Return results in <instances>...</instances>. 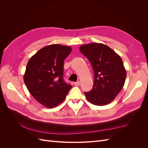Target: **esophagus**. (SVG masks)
<instances>
[{
  "mask_svg": "<svg viewBox=\"0 0 148 148\" xmlns=\"http://www.w3.org/2000/svg\"><path fill=\"white\" fill-rule=\"evenodd\" d=\"M79 84H80V82H77L74 83V85H75V86H78Z\"/></svg>",
  "mask_w": 148,
  "mask_h": 148,
  "instance_id": "esophagus-1",
  "label": "esophagus"
}]
</instances>
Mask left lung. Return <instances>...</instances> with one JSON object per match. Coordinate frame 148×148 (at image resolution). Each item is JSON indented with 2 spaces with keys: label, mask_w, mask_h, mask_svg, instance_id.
<instances>
[{
  "label": "left lung",
  "mask_w": 148,
  "mask_h": 148,
  "mask_svg": "<svg viewBox=\"0 0 148 148\" xmlns=\"http://www.w3.org/2000/svg\"><path fill=\"white\" fill-rule=\"evenodd\" d=\"M95 72L92 90L84 92L89 102L104 106L113 101L122 90L127 77L123 61L112 49L104 44L91 43L79 47Z\"/></svg>",
  "instance_id": "8db88e82"
}]
</instances>
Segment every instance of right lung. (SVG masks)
<instances>
[{"mask_svg":"<svg viewBox=\"0 0 148 148\" xmlns=\"http://www.w3.org/2000/svg\"><path fill=\"white\" fill-rule=\"evenodd\" d=\"M72 49L51 44L40 49L26 65L24 82L29 92L40 104L53 108L63 102L72 88L63 79L64 62Z\"/></svg>","mask_w":148,"mask_h":148,"instance_id":"1","label":"right lung"}]
</instances>
